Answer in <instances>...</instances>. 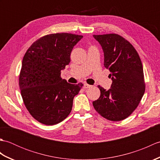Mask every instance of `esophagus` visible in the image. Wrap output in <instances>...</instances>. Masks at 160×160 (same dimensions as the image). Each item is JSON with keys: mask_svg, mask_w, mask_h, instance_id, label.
<instances>
[{"mask_svg": "<svg viewBox=\"0 0 160 160\" xmlns=\"http://www.w3.org/2000/svg\"><path fill=\"white\" fill-rule=\"evenodd\" d=\"M92 87V85H90V84H88L87 83L84 84V89H88V88H91Z\"/></svg>", "mask_w": 160, "mask_h": 160, "instance_id": "34e87169", "label": "esophagus"}]
</instances>
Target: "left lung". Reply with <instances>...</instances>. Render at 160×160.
<instances>
[{"label": "left lung", "mask_w": 160, "mask_h": 160, "mask_svg": "<svg viewBox=\"0 0 160 160\" xmlns=\"http://www.w3.org/2000/svg\"><path fill=\"white\" fill-rule=\"evenodd\" d=\"M93 37L102 47L104 65L111 72L113 82L108 91L98 86L100 96L93 102V106L108 120H123L138 107L145 91L140 58L134 47L117 33Z\"/></svg>", "instance_id": "obj_1"}]
</instances>
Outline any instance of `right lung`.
I'll use <instances>...</instances> for the list:
<instances>
[{
  "instance_id": "1",
  "label": "right lung",
  "mask_w": 160,
  "mask_h": 160,
  "mask_svg": "<svg viewBox=\"0 0 160 160\" xmlns=\"http://www.w3.org/2000/svg\"><path fill=\"white\" fill-rule=\"evenodd\" d=\"M82 36L56 33L44 36L29 47L23 57L19 86L23 102L32 116L54 125L71 113L75 96L82 83L72 84L61 78L70 62L73 47Z\"/></svg>"
}]
</instances>
